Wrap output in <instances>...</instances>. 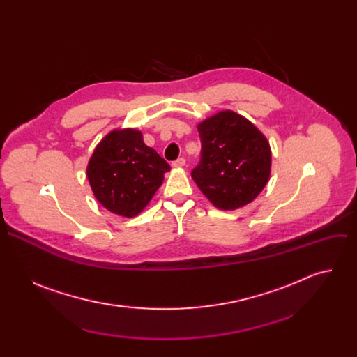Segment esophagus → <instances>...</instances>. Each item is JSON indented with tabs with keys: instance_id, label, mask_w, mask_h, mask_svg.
<instances>
[{
	"instance_id": "obj_1",
	"label": "esophagus",
	"mask_w": 357,
	"mask_h": 357,
	"mask_svg": "<svg viewBox=\"0 0 357 357\" xmlns=\"http://www.w3.org/2000/svg\"><path fill=\"white\" fill-rule=\"evenodd\" d=\"M185 164H186V161H185V158H178V160H175V161H172V167L174 168H182V167H185Z\"/></svg>"
}]
</instances>
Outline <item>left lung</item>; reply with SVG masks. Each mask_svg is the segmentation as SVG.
Listing matches in <instances>:
<instances>
[{"mask_svg": "<svg viewBox=\"0 0 357 357\" xmlns=\"http://www.w3.org/2000/svg\"><path fill=\"white\" fill-rule=\"evenodd\" d=\"M200 161L192 178L213 205L223 211L245 206L268 182L271 149L261 131L226 110L197 126Z\"/></svg>", "mask_w": 357, "mask_h": 357, "instance_id": "1", "label": "left lung"}]
</instances>
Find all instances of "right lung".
Returning <instances> with one entry per match:
<instances>
[{
	"instance_id": "right-lung-1",
	"label": "right lung",
	"mask_w": 357,
	"mask_h": 357,
	"mask_svg": "<svg viewBox=\"0 0 357 357\" xmlns=\"http://www.w3.org/2000/svg\"><path fill=\"white\" fill-rule=\"evenodd\" d=\"M169 164L142 141L137 130H116L96 146L87 178L96 199L107 211L132 218L162 185Z\"/></svg>"
}]
</instances>
